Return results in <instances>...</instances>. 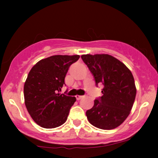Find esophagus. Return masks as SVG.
<instances>
[{
  "instance_id": "esophagus-1",
  "label": "esophagus",
  "mask_w": 158,
  "mask_h": 158,
  "mask_svg": "<svg viewBox=\"0 0 158 158\" xmlns=\"http://www.w3.org/2000/svg\"><path fill=\"white\" fill-rule=\"evenodd\" d=\"M82 97H83V96H81V95H77V96H76V98H77V100H79V99H81Z\"/></svg>"
}]
</instances>
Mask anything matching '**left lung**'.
Instances as JSON below:
<instances>
[{"mask_svg": "<svg viewBox=\"0 0 158 158\" xmlns=\"http://www.w3.org/2000/svg\"><path fill=\"white\" fill-rule=\"evenodd\" d=\"M81 58L94 76L96 85L104 86L103 95L86 111L87 118L98 128L114 129L124 122L133 106L137 93L133 75L123 62L108 54H86Z\"/></svg>", "mask_w": 158, "mask_h": 158, "instance_id": "1", "label": "left lung"}]
</instances>
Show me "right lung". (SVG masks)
Returning <instances> with one entry per match:
<instances>
[{"label":"right lung","mask_w":158,"mask_h":158,"mask_svg":"<svg viewBox=\"0 0 158 158\" xmlns=\"http://www.w3.org/2000/svg\"><path fill=\"white\" fill-rule=\"evenodd\" d=\"M79 55L52 56L32 67L23 87L25 106L35 122L45 128L61 126L68 119L74 97L59 94L70 66Z\"/></svg>","instance_id":"obj_1"}]
</instances>
